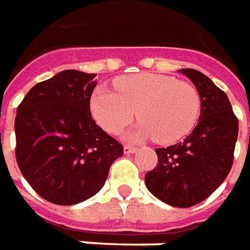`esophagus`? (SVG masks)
I'll use <instances>...</instances> for the list:
<instances>
[{
	"label": "esophagus",
	"instance_id": "34e87169",
	"mask_svg": "<svg viewBox=\"0 0 250 250\" xmlns=\"http://www.w3.org/2000/svg\"><path fill=\"white\" fill-rule=\"evenodd\" d=\"M139 148L137 146H133V145H125L124 146V152L125 153H134V152H137Z\"/></svg>",
	"mask_w": 250,
	"mask_h": 250
}]
</instances>
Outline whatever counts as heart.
Returning a JSON list of instances; mask_svg holds the SVG:
<instances>
[{"label": "heart", "mask_w": 250, "mask_h": 250, "mask_svg": "<svg viewBox=\"0 0 250 250\" xmlns=\"http://www.w3.org/2000/svg\"><path fill=\"white\" fill-rule=\"evenodd\" d=\"M116 91L101 86L90 101L94 118L109 133H118L133 118L140 124L126 137H155L160 144H172L190 133L201 114V97L192 84L176 78L141 72L117 78Z\"/></svg>", "instance_id": "b5f03b06"}]
</instances>
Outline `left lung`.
I'll use <instances>...</instances> for the list:
<instances>
[{"mask_svg":"<svg viewBox=\"0 0 250 250\" xmlns=\"http://www.w3.org/2000/svg\"><path fill=\"white\" fill-rule=\"evenodd\" d=\"M179 72L198 90L201 116L182 143L157 148L159 163L145 175V186L169 206L191 207L211 195L230 172L238 120L228 95L210 78L194 68Z\"/></svg>","mask_w":250,"mask_h":250,"instance_id":"1","label":"left lung"}]
</instances>
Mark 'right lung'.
<instances>
[{"label": "right lung", "mask_w": 250, "mask_h": 250, "mask_svg": "<svg viewBox=\"0 0 250 250\" xmlns=\"http://www.w3.org/2000/svg\"><path fill=\"white\" fill-rule=\"evenodd\" d=\"M95 74L64 70L37 83L17 107L16 160L45 201L70 206L104 187L124 146L95 124L90 98Z\"/></svg>", "instance_id": "1"}]
</instances>
